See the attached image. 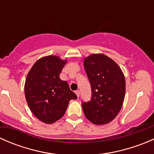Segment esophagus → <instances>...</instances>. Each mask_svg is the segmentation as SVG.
Wrapping results in <instances>:
<instances>
[{
	"instance_id": "1",
	"label": "esophagus",
	"mask_w": 154,
	"mask_h": 154,
	"mask_svg": "<svg viewBox=\"0 0 154 154\" xmlns=\"http://www.w3.org/2000/svg\"><path fill=\"white\" fill-rule=\"evenodd\" d=\"M75 94H77V97H79V96H80V91H79V90H77V91H75Z\"/></svg>"
}]
</instances>
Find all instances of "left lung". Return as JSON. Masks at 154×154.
I'll list each match as a JSON object with an SVG mask.
<instances>
[{"label":"left lung","mask_w":154,"mask_h":154,"mask_svg":"<svg viewBox=\"0 0 154 154\" xmlns=\"http://www.w3.org/2000/svg\"><path fill=\"white\" fill-rule=\"evenodd\" d=\"M91 97L82 102L86 119L97 125H106L119 114L125 96V79L119 66L103 54H92L84 60Z\"/></svg>","instance_id":"left-lung-1"}]
</instances>
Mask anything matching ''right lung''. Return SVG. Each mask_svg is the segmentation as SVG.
I'll list each match as a JSON object with an SVG mask.
<instances>
[{"label": "right lung", "mask_w": 154, "mask_h": 154, "mask_svg": "<svg viewBox=\"0 0 154 154\" xmlns=\"http://www.w3.org/2000/svg\"><path fill=\"white\" fill-rule=\"evenodd\" d=\"M66 60L55 56L39 59L27 76L24 92L27 104L34 116L46 124H52L64 116L68 103L77 99L60 74Z\"/></svg>", "instance_id": "right-lung-1"}]
</instances>
